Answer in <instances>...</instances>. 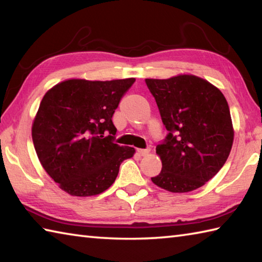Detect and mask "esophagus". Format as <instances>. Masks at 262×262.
Segmentation results:
<instances>
[{
    "instance_id": "esophagus-1",
    "label": "esophagus",
    "mask_w": 262,
    "mask_h": 262,
    "mask_svg": "<svg viewBox=\"0 0 262 262\" xmlns=\"http://www.w3.org/2000/svg\"><path fill=\"white\" fill-rule=\"evenodd\" d=\"M150 151V149L146 148V149H137V152L140 155V156H147V155Z\"/></svg>"
}]
</instances>
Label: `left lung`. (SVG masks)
<instances>
[{"label": "left lung", "mask_w": 262, "mask_h": 262, "mask_svg": "<svg viewBox=\"0 0 262 262\" xmlns=\"http://www.w3.org/2000/svg\"><path fill=\"white\" fill-rule=\"evenodd\" d=\"M168 131L156 147L162 170L152 182L170 192L193 191L227 161L234 130L226 98L207 80L191 74L146 79Z\"/></svg>", "instance_id": "1"}]
</instances>
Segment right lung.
<instances>
[{"mask_svg": "<svg viewBox=\"0 0 262 262\" xmlns=\"http://www.w3.org/2000/svg\"><path fill=\"white\" fill-rule=\"evenodd\" d=\"M135 78L89 81L70 79L42 97L31 136L42 167L67 193L99 194L114 183L135 148L114 143L112 121Z\"/></svg>", "mask_w": 262, "mask_h": 262, "instance_id": "right-lung-1", "label": "right lung"}]
</instances>
